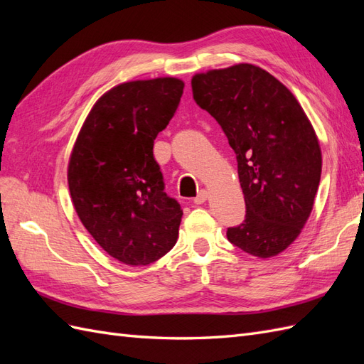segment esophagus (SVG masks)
I'll return each instance as SVG.
<instances>
[{
    "label": "esophagus",
    "instance_id": "esophagus-1",
    "mask_svg": "<svg viewBox=\"0 0 364 364\" xmlns=\"http://www.w3.org/2000/svg\"><path fill=\"white\" fill-rule=\"evenodd\" d=\"M206 199H208V191L206 190H200L199 193H197V196L194 197V199H193V202L196 205H200V203L206 202Z\"/></svg>",
    "mask_w": 364,
    "mask_h": 364
}]
</instances>
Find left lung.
Masks as SVG:
<instances>
[{
	"mask_svg": "<svg viewBox=\"0 0 364 364\" xmlns=\"http://www.w3.org/2000/svg\"><path fill=\"white\" fill-rule=\"evenodd\" d=\"M191 87L237 155L246 217L228 240L253 257L278 255L301 234L321 182L310 119L287 87L250 63L196 74Z\"/></svg>",
	"mask_w": 364,
	"mask_h": 364,
	"instance_id": "8db88e82",
	"label": "left lung"
}]
</instances>
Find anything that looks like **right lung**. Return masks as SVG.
<instances>
[{"label": "right lung", "mask_w": 364, "mask_h": 364, "mask_svg": "<svg viewBox=\"0 0 364 364\" xmlns=\"http://www.w3.org/2000/svg\"><path fill=\"white\" fill-rule=\"evenodd\" d=\"M174 77L121 83L86 117L68 164L75 213L109 255L147 266L178 241L182 209L164 191L153 142L183 94Z\"/></svg>", "instance_id": "obj_1"}]
</instances>
